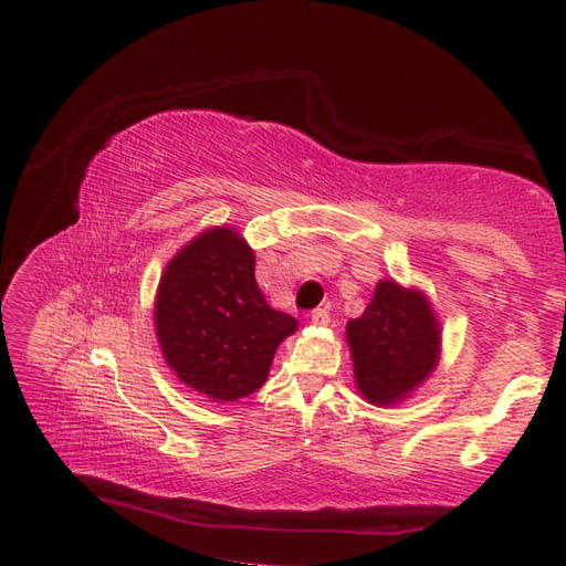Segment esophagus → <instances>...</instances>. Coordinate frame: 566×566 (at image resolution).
<instances>
[{"label":"esophagus","instance_id":"1","mask_svg":"<svg viewBox=\"0 0 566 566\" xmlns=\"http://www.w3.org/2000/svg\"><path fill=\"white\" fill-rule=\"evenodd\" d=\"M311 323H314V326H328V323H331L328 308H316L314 314H311Z\"/></svg>","mask_w":566,"mask_h":566}]
</instances>
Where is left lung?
Wrapping results in <instances>:
<instances>
[{
  "mask_svg": "<svg viewBox=\"0 0 566 566\" xmlns=\"http://www.w3.org/2000/svg\"><path fill=\"white\" fill-rule=\"evenodd\" d=\"M355 384L375 406H391L420 387L440 359V323L423 292L381 280L369 306L347 323Z\"/></svg>",
  "mask_w": 566,
  "mask_h": 566,
  "instance_id": "obj_1",
  "label": "left lung"
}]
</instances>
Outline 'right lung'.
I'll return each mask as SVG.
<instances>
[{"label":"right lung","mask_w":566,"mask_h":566,"mask_svg":"<svg viewBox=\"0 0 566 566\" xmlns=\"http://www.w3.org/2000/svg\"><path fill=\"white\" fill-rule=\"evenodd\" d=\"M296 318L274 311L255 282V255L233 228H209L167 262L155 333L179 381L211 401H238L270 375Z\"/></svg>","instance_id":"obj_1"}]
</instances>
